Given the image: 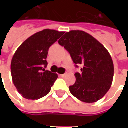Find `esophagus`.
Instances as JSON below:
<instances>
[{
  "label": "esophagus",
  "mask_w": 128,
  "mask_h": 128,
  "mask_svg": "<svg viewBox=\"0 0 128 128\" xmlns=\"http://www.w3.org/2000/svg\"><path fill=\"white\" fill-rule=\"evenodd\" d=\"M62 78H64L65 76H66V74H62V75H60Z\"/></svg>",
  "instance_id": "1"
}]
</instances>
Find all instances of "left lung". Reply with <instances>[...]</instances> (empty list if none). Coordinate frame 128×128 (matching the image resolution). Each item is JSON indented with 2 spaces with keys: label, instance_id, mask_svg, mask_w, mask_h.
Wrapping results in <instances>:
<instances>
[{
  "label": "left lung",
  "instance_id": "1",
  "mask_svg": "<svg viewBox=\"0 0 128 128\" xmlns=\"http://www.w3.org/2000/svg\"><path fill=\"white\" fill-rule=\"evenodd\" d=\"M58 43L69 52L76 67L82 66L81 74H75V84L69 86L71 94L85 103L102 99L114 77L112 59L107 49L91 35L79 30L66 32Z\"/></svg>",
  "mask_w": 128,
  "mask_h": 128
}]
</instances>
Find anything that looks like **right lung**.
<instances>
[{"label": "right lung", "mask_w": 128, "mask_h": 128, "mask_svg": "<svg viewBox=\"0 0 128 128\" xmlns=\"http://www.w3.org/2000/svg\"><path fill=\"white\" fill-rule=\"evenodd\" d=\"M64 34L44 29L24 41L18 48L11 63L14 86L24 98L39 99L49 93L58 74L45 70L48 48Z\"/></svg>", "instance_id": "obj_1"}]
</instances>
